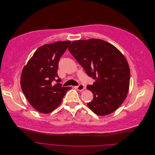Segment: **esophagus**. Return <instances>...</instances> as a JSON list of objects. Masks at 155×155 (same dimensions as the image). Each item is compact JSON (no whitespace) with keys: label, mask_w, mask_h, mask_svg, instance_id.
<instances>
[{"label":"esophagus","mask_w":155,"mask_h":155,"mask_svg":"<svg viewBox=\"0 0 155 155\" xmlns=\"http://www.w3.org/2000/svg\"><path fill=\"white\" fill-rule=\"evenodd\" d=\"M75 88H76L78 90H79V91H83L84 89H85V87H84V85L83 84H80L79 85L76 86Z\"/></svg>","instance_id":"esophagus-1"}]
</instances>
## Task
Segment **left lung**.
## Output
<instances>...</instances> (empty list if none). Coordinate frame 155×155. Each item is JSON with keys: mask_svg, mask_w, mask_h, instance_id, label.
<instances>
[{"mask_svg": "<svg viewBox=\"0 0 155 155\" xmlns=\"http://www.w3.org/2000/svg\"><path fill=\"white\" fill-rule=\"evenodd\" d=\"M68 50L95 81L88 85L94 99L88 107L98 115L115 111L127 97L130 69L125 57L114 45L100 39L76 40Z\"/></svg>", "mask_w": 155, "mask_h": 155, "instance_id": "1", "label": "left lung"}]
</instances>
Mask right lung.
<instances>
[{
    "mask_svg": "<svg viewBox=\"0 0 155 155\" xmlns=\"http://www.w3.org/2000/svg\"><path fill=\"white\" fill-rule=\"evenodd\" d=\"M70 41L46 44L38 48L26 65L21 76V86L28 102L42 114H49L62 101L71 87H61L57 75L58 63L67 50ZM56 80L58 84L53 85Z\"/></svg>",
    "mask_w": 155,
    "mask_h": 155,
    "instance_id": "add662e5",
    "label": "right lung"
}]
</instances>
